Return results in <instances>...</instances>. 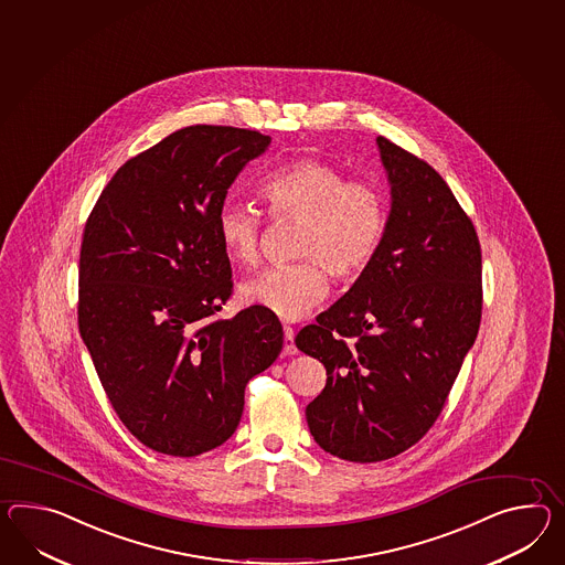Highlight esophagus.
Returning <instances> with one entry per match:
<instances>
[{
    "label": "esophagus",
    "instance_id": "esophagus-1",
    "mask_svg": "<svg viewBox=\"0 0 565 565\" xmlns=\"http://www.w3.org/2000/svg\"><path fill=\"white\" fill-rule=\"evenodd\" d=\"M284 353L286 355L298 353V347L294 343V329L291 327H284Z\"/></svg>",
    "mask_w": 565,
    "mask_h": 565
}]
</instances>
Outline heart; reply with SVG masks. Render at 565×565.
I'll return each mask as SVG.
<instances>
[{
	"label": "heart",
	"mask_w": 565,
	"mask_h": 565,
	"mask_svg": "<svg viewBox=\"0 0 565 565\" xmlns=\"http://www.w3.org/2000/svg\"><path fill=\"white\" fill-rule=\"evenodd\" d=\"M259 192L276 221L302 222L296 253L306 262L250 277L238 298L281 320H298L329 296L327 269L337 279H353L370 265L384 236V195L370 181H349L343 169L320 159L279 167ZM262 224L250 206L221 207L216 228L231 262L257 263Z\"/></svg>",
	"instance_id": "b5f03b06"
}]
</instances>
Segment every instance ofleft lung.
Wrapping results in <instances>:
<instances>
[{
    "label": "left lung",
    "instance_id": "left-lung-1",
    "mask_svg": "<svg viewBox=\"0 0 565 565\" xmlns=\"http://www.w3.org/2000/svg\"><path fill=\"white\" fill-rule=\"evenodd\" d=\"M377 151L390 214L370 265L296 337L327 367L306 406L327 454L373 463L406 451L437 420L482 318L473 224L433 167L387 138Z\"/></svg>",
    "mask_w": 565,
    "mask_h": 565
}]
</instances>
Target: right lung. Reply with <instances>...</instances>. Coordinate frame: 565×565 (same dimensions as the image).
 <instances>
[{"mask_svg": "<svg viewBox=\"0 0 565 565\" xmlns=\"http://www.w3.org/2000/svg\"><path fill=\"white\" fill-rule=\"evenodd\" d=\"M271 138L188 126L116 171L83 233L79 332L125 427L159 454L193 457L233 437L247 382L284 347L276 315L231 298L218 238L228 188Z\"/></svg>", "mask_w": 565, "mask_h": 565, "instance_id": "right-lung-1", "label": "right lung"}]
</instances>
